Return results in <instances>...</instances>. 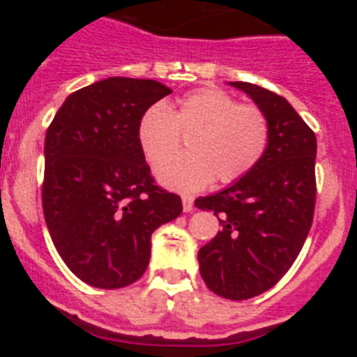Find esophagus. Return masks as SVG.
Instances as JSON below:
<instances>
[{
  "label": "esophagus",
  "instance_id": "34e87169",
  "mask_svg": "<svg viewBox=\"0 0 357 357\" xmlns=\"http://www.w3.org/2000/svg\"><path fill=\"white\" fill-rule=\"evenodd\" d=\"M182 209H184V213H191L195 209L193 197H182Z\"/></svg>",
  "mask_w": 357,
  "mask_h": 357
}]
</instances>
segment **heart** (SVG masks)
<instances>
[{"instance_id":"1","label":"heart","mask_w":357,"mask_h":357,"mask_svg":"<svg viewBox=\"0 0 357 357\" xmlns=\"http://www.w3.org/2000/svg\"><path fill=\"white\" fill-rule=\"evenodd\" d=\"M188 135L182 156L163 161L178 146L180 132ZM135 137L144 159L157 166L155 176L164 188L195 193L216 178L234 182L259 164L270 139L263 110L239 105L230 94L204 87L182 96L175 107H148L141 114Z\"/></svg>"}]
</instances>
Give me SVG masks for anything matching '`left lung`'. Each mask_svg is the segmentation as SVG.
<instances>
[{
	"mask_svg": "<svg viewBox=\"0 0 357 357\" xmlns=\"http://www.w3.org/2000/svg\"><path fill=\"white\" fill-rule=\"evenodd\" d=\"M259 107L270 139L252 172L195 206L214 211L222 230L198 250L207 288L247 301L275 286L295 263L313 223L317 137L286 98L248 82H229Z\"/></svg>",
	"mask_w": 357,
	"mask_h": 357,
	"instance_id": "left-lung-1",
	"label": "left lung"
}]
</instances>
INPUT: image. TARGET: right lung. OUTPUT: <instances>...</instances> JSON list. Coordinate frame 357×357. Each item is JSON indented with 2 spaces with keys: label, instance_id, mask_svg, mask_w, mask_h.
I'll return each instance as SVG.
<instances>
[{
  "label": "right lung",
  "instance_id": "1",
  "mask_svg": "<svg viewBox=\"0 0 357 357\" xmlns=\"http://www.w3.org/2000/svg\"><path fill=\"white\" fill-rule=\"evenodd\" d=\"M172 93L155 80L110 77L69 94L44 139L43 211L56 252L85 284L125 288L146 272L151 234L182 213L153 184L135 128Z\"/></svg>",
  "mask_w": 357,
  "mask_h": 357
}]
</instances>
